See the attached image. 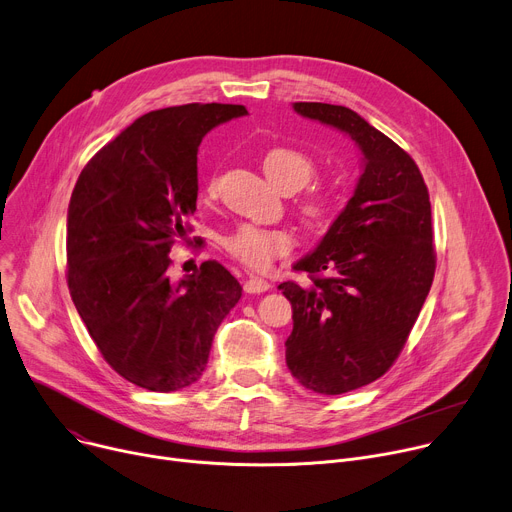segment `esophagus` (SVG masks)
<instances>
[{"label":"esophagus","mask_w":512,"mask_h":512,"mask_svg":"<svg viewBox=\"0 0 512 512\" xmlns=\"http://www.w3.org/2000/svg\"><path fill=\"white\" fill-rule=\"evenodd\" d=\"M271 288V284L263 278H257V276H251L247 282H245V292L249 294H263Z\"/></svg>","instance_id":"esophagus-1"}]
</instances>
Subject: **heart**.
<instances>
[{"mask_svg":"<svg viewBox=\"0 0 512 512\" xmlns=\"http://www.w3.org/2000/svg\"><path fill=\"white\" fill-rule=\"evenodd\" d=\"M261 166L267 179L282 191L292 193L304 187L315 177L313 158L290 146L269 148ZM218 181L208 183V195H216ZM335 206V189L329 185H315L300 199V212L309 222H323L329 218ZM222 247L230 257L241 261L251 269H267L278 257L286 255L294 247V234L288 228H263L257 224H241L222 238Z\"/></svg>","mask_w":512,"mask_h":512,"instance_id":"b5f03b06","label":"heart"}]
</instances>
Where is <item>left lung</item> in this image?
Returning a JSON list of instances; mask_svg holds the SVG:
<instances>
[{
  "mask_svg": "<svg viewBox=\"0 0 512 512\" xmlns=\"http://www.w3.org/2000/svg\"><path fill=\"white\" fill-rule=\"evenodd\" d=\"M294 111L344 131L362 152L348 206L294 263L311 286H278L292 304V377L315 393L342 395L383 377L422 311L436 269L430 197L412 156L352 109L294 102Z\"/></svg>",
  "mask_w": 512,
  "mask_h": 512,
  "instance_id": "1",
  "label": "left lung"
}]
</instances>
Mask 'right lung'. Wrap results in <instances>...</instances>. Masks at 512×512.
Wrapping results in <instances>:
<instances>
[{"mask_svg":"<svg viewBox=\"0 0 512 512\" xmlns=\"http://www.w3.org/2000/svg\"><path fill=\"white\" fill-rule=\"evenodd\" d=\"M243 115V105L220 102L146 113L90 158L74 187L67 286L102 358L142 389L193 385L241 300V284L218 261L175 284L168 253L197 210L203 135Z\"/></svg>","mask_w":512,"mask_h":512,"instance_id":"obj_1","label":"right lung"}]
</instances>
